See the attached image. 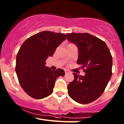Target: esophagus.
<instances>
[{
	"instance_id": "obj_1",
	"label": "esophagus",
	"mask_w": 124,
	"mask_h": 124,
	"mask_svg": "<svg viewBox=\"0 0 124 124\" xmlns=\"http://www.w3.org/2000/svg\"><path fill=\"white\" fill-rule=\"evenodd\" d=\"M65 74H67V73H71V72L70 70H68V69H65Z\"/></svg>"
}]
</instances>
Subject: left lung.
Segmentation results:
<instances>
[{
    "mask_svg": "<svg viewBox=\"0 0 124 124\" xmlns=\"http://www.w3.org/2000/svg\"><path fill=\"white\" fill-rule=\"evenodd\" d=\"M68 41L79 49L77 61L84 76L73 73L75 79L68 85L69 96L80 104L94 101L104 92L112 75V58L104 41L88 33H68Z\"/></svg>",
    "mask_w": 124,
    "mask_h": 124,
    "instance_id": "8db88e82",
    "label": "left lung"
}]
</instances>
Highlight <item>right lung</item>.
Instances as JSON below:
<instances>
[{
	"label": "right lung",
	"instance_id": "right-lung-1",
	"mask_svg": "<svg viewBox=\"0 0 124 124\" xmlns=\"http://www.w3.org/2000/svg\"><path fill=\"white\" fill-rule=\"evenodd\" d=\"M65 39L64 34L44 31L22 44L17 54L15 69L20 85L28 96L35 99L48 97L53 92L56 79L65 75L63 69L52 70L45 66V61L53 56Z\"/></svg>",
	"mask_w": 124,
	"mask_h": 124
}]
</instances>
